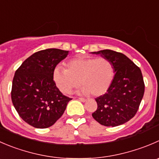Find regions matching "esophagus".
<instances>
[{
	"label": "esophagus",
	"mask_w": 159,
	"mask_h": 159,
	"mask_svg": "<svg viewBox=\"0 0 159 159\" xmlns=\"http://www.w3.org/2000/svg\"><path fill=\"white\" fill-rule=\"evenodd\" d=\"M78 99H79L80 101L83 102H84L87 101V99H86V98H78Z\"/></svg>",
	"instance_id": "34e87169"
}]
</instances>
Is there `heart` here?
I'll use <instances>...</instances> for the list:
<instances>
[{"instance_id": "b5f03b06", "label": "heart", "mask_w": 159, "mask_h": 159, "mask_svg": "<svg viewBox=\"0 0 159 159\" xmlns=\"http://www.w3.org/2000/svg\"><path fill=\"white\" fill-rule=\"evenodd\" d=\"M66 67L57 65L53 70V81L64 94L81 83L82 93L100 96L109 91L115 77L113 64L105 57H77L67 61Z\"/></svg>"}]
</instances>
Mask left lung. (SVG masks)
I'll list each match as a JSON object with an SVG mask.
<instances>
[{
	"label": "left lung",
	"instance_id": "8db88e82",
	"mask_svg": "<svg viewBox=\"0 0 159 159\" xmlns=\"http://www.w3.org/2000/svg\"><path fill=\"white\" fill-rule=\"evenodd\" d=\"M93 53L111 61L116 74L109 91L95 98L98 108L92 116L106 127L125 124L137 113L144 96V82L141 69L119 52L103 50Z\"/></svg>",
	"mask_w": 159,
	"mask_h": 159
}]
</instances>
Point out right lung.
I'll return each instance as SVG.
<instances>
[{"mask_svg": "<svg viewBox=\"0 0 159 159\" xmlns=\"http://www.w3.org/2000/svg\"><path fill=\"white\" fill-rule=\"evenodd\" d=\"M68 51L47 49L28 57L15 73L11 100L19 116L35 128H47L64 114L72 98L63 95L53 79L54 67Z\"/></svg>", "mask_w": 159, "mask_h": 159, "instance_id": "obj_1", "label": "right lung"}]
</instances>
